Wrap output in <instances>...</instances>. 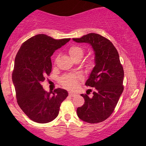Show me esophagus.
Returning a JSON list of instances; mask_svg holds the SVG:
<instances>
[{"mask_svg": "<svg viewBox=\"0 0 146 146\" xmlns=\"http://www.w3.org/2000/svg\"><path fill=\"white\" fill-rule=\"evenodd\" d=\"M69 96L71 97H74L76 96V94L74 92H69Z\"/></svg>", "mask_w": 146, "mask_h": 146, "instance_id": "1", "label": "esophagus"}]
</instances>
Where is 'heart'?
<instances>
[{
  "label": "heart",
  "instance_id": "1",
  "mask_svg": "<svg viewBox=\"0 0 146 146\" xmlns=\"http://www.w3.org/2000/svg\"><path fill=\"white\" fill-rule=\"evenodd\" d=\"M68 54L74 61L80 60L84 54V50L80 46H73L68 49ZM80 76H66L62 78V83L68 88L72 89L76 86L78 80L81 79Z\"/></svg>",
  "mask_w": 146,
  "mask_h": 146
}]
</instances>
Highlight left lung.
Listing matches in <instances>:
<instances>
[{"mask_svg":"<svg viewBox=\"0 0 146 146\" xmlns=\"http://www.w3.org/2000/svg\"><path fill=\"white\" fill-rule=\"evenodd\" d=\"M72 40L89 44L94 54L95 66L85 84L95 90L92 98L81 94L85 102L77 108V115L86 122H102L112 113L123 90L124 73L118 52L109 40L98 34L90 33Z\"/></svg>","mask_w":146,"mask_h":146,"instance_id":"8db88e82","label":"left lung"}]
</instances>
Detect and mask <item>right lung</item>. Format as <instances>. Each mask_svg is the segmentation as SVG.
<instances>
[{
	"label": "right lung",
	"instance_id": "right-lung-1",
	"mask_svg": "<svg viewBox=\"0 0 146 146\" xmlns=\"http://www.w3.org/2000/svg\"><path fill=\"white\" fill-rule=\"evenodd\" d=\"M70 40H55L43 34L37 35L25 42L16 56L12 78L18 104L35 122L45 123L54 119L61 103L68 95L61 88L46 92L41 84L52 70L53 53Z\"/></svg>",
	"mask_w": 146,
	"mask_h": 146
}]
</instances>
